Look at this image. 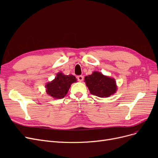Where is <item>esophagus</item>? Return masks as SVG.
Returning <instances> with one entry per match:
<instances>
[{"instance_id": "1", "label": "esophagus", "mask_w": 158, "mask_h": 158, "mask_svg": "<svg viewBox=\"0 0 158 158\" xmlns=\"http://www.w3.org/2000/svg\"><path fill=\"white\" fill-rule=\"evenodd\" d=\"M77 79L79 82H82V81L84 80V76L82 75H79L77 76Z\"/></svg>"}]
</instances>
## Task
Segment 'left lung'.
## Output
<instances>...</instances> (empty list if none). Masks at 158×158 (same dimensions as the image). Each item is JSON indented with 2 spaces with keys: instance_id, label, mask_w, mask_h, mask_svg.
Wrapping results in <instances>:
<instances>
[{
  "instance_id": "obj_1",
  "label": "left lung",
  "mask_w": 158,
  "mask_h": 158,
  "mask_svg": "<svg viewBox=\"0 0 158 158\" xmlns=\"http://www.w3.org/2000/svg\"><path fill=\"white\" fill-rule=\"evenodd\" d=\"M91 94L100 98H107L117 90L115 81L113 78L103 76L98 72H94L92 74L85 77Z\"/></svg>"
}]
</instances>
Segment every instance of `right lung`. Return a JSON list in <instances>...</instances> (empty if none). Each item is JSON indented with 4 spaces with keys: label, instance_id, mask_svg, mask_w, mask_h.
<instances>
[{
    "label": "right lung",
    "instance_id": "add662e5",
    "mask_svg": "<svg viewBox=\"0 0 158 158\" xmlns=\"http://www.w3.org/2000/svg\"><path fill=\"white\" fill-rule=\"evenodd\" d=\"M76 82L74 76L64 75L59 73L55 80L46 85L47 93L55 99H62L67 94L71 84Z\"/></svg>",
    "mask_w": 158,
    "mask_h": 158
}]
</instances>
